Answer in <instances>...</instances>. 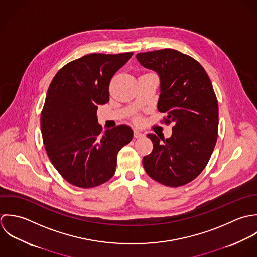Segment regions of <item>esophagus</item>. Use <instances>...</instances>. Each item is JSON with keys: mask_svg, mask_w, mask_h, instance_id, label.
Segmentation results:
<instances>
[{"mask_svg": "<svg viewBox=\"0 0 257 257\" xmlns=\"http://www.w3.org/2000/svg\"><path fill=\"white\" fill-rule=\"evenodd\" d=\"M144 136V134L142 133V132H140V131H138V130H134V137L135 138H141V137H143Z\"/></svg>", "mask_w": 257, "mask_h": 257, "instance_id": "1", "label": "esophagus"}]
</instances>
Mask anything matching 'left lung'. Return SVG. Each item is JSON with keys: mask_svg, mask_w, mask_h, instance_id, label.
<instances>
[{"mask_svg": "<svg viewBox=\"0 0 257 257\" xmlns=\"http://www.w3.org/2000/svg\"><path fill=\"white\" fill-rule=\"evenodd\" d=\"M136 58L159 75L158 110L174 124L170 138L147 135L153 150L143 158L144 169L163 185L184 186L202 173L216 143L218 105L211 82L196 59L176 50L140 52Z\"/></svg>", "mask_w": 257, "mask_h": 257, "instance_id": "left-lung-1", "label": "left lung"}]
</instances>
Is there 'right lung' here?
I'll return each instance as SVG.
<instances>
[{
	"label": "right lung",
	"mask_w": 257,
	"mask_h": 257,
	"mask_svg": "<svg viewBox=\"0 0 257 257\" xmlns=\"http://www.w3.org/2000/svg\"><path fill=\"white\" fill-rule=\"evenodd\" d=\"M133 52L90 53L65 64L53 77L41 116L44 144L52 165L73 186L88 189L110 180L117 154L133 138L120 125L98 124V105L109 102V83Z\"/></svg>",
	"instance_id": "obj_1"
}]
</instances>
